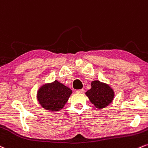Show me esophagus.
<instances>
[{"mask_svg": "<svg viewBox=\"0 0 148 148\" xmlns=\"http://www.w3.org/2000/svg\"><path fill=\"white\" fill-rule=\"evenodd\" d=\"M75 92L77 93H84V89H78V90H76Z\"/></svg>", "mask_w": 148, "mask_h": 148, "instance_id": "1", "label": "esophagus"}]
</instances>
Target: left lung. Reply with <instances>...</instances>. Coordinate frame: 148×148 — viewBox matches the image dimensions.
I'll use <instances>...</instances> for the list:
<instances>
[{"label": "left lung", "mask_w": 148, "mask_h": 148, "mask_svg": "<svg viewBox=\"0 0 148 148\" xmlns=\"http://www.w3.org/2000/svg\"><path fill=\"white\" fill-rule=\"evenodd\" d=\"M89 100L97 109H102L107 107L113 101L114 91L106 83L99 80L91 82V88L85 93Z\"/></svg>", "instance_id": "obj_1"}]
</instances>
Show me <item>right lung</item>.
<instances>
[{"label":"right lung","instance_id":"obj_1","mask_svg":"<svg viewBox=\"0 0 148 148\" xmlns=\"http://www.w3.org/2000/svg\"><path fill=\"white\" fill-rule=\"evenodd\" d=\"M72 90L57 80L43 84L38 90L36 98L43 108L50 112L60 111L66 105Z\"/></svg>","mask_w":148,"mask_h":148}]
</instances>
